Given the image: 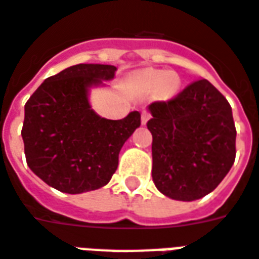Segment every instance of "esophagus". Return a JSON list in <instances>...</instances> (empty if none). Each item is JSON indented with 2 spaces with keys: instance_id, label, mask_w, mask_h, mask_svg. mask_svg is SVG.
I'll use <instances>...</instances> for the list:
<instances>
[{
  "instance_id": "1",
  "label": "esophagus",
  "mask_w": 259,
  "mask_h": 259,
  "mask_svg": "<svg viewBox=\"0 0 259 259\" xmlns=\"http://www.w3.org/2000/svg\"><path fill=\"white\" fill-rule=\"evenodd\" d=\"M150 117H152V114H150V113H149L148 110H143L142 111V116H141V120H142L143 125H145V124H146V122L149 121V118H150Z\"/></svg>"
}]
</instances>
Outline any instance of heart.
Returning <instances> with one entry per match:
<instances>
[{
    "label": "heart",
    "instance_id": "heart-1",
    "mask_svg": "<svg viewBox=\"0 0 259 259\" xmlns=\"http://www.w3.org/2000/svg\"><path fill=\"white\" fill-rule=\"evenodd\" d=\"M142 77L143 82L149 88L158 87L160 94L164 98L172 96L179 87L178 77L174 73H167V71H163V70H150V71H146Z\"/></svg>",
    "mask_w": 259,
    "mask_h": 259
}]
</instances>
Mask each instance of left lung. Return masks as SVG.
Listing matches in <instances>:
<instances>
[{
	"mask_svg": "<svg viewBox=\"0 0 259 259\" xmlns=\"http://www.w3.org/2000/svg\"><path fill=\"white\" fill-rule=\"evenodd\" d=\"M149 110L156 188L182 201L212 192L236 157V127L225 96L201 78L169 101L153 102Z\"/></svg>",
	"mask_w": 259,
	"mask_h": 259,
	"instance_id": "8db88e82",
	"label": "left lung"
}]
</instances>
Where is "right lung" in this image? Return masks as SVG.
I'll use <instances>...</instances> for the list:
<instances>
[{"label": "right lung", "mask_w": 259, "mask_h": 259, "mask_svg": "<svg viewBox=\"0 0 259 259\" xmlns=\"http://www.w3.org/2000/svg\"><path fill=\"white\" fill-rule=\"evenodd\" d=\"M111 65H80L48 77L24 105L22 138L30 169L65 193L99 189L118 165V153L141 125V113L122 120L99 117L88 88L111 80Z\"/></svg>", "instance_id": "obj_1"}]
</instances>
